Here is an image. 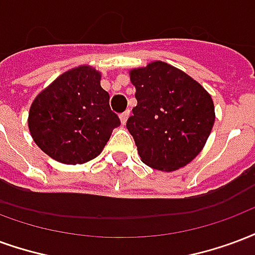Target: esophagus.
<instances>
[{
    "instance_id": "1",
    "label": "esophagus",
    "mask_w": 255,
    "mask_h": 255,
    "mask_svg": "<svg viewBox=\"0 0 255 255\" xmlns=\"http://www.w3.org/2000/svg\"><path fill=\"white\" fill-rule=\"evenodd\" d=\"M128 118H129V111H127V112H124L120 115V122H122V124L124 126L126 123H127Z\"/></svg>"
}]
</instances>
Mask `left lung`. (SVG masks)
Segmentation results:
<instances>
[{
    "mask_svg": "<svg viewBox=\"0 0 255 255\" xmlns=\"http://www.w3.org/2000/svg\"><path fill=\"white\" fill-rule=\"evenodd\" d=\"M137 105L128 119L143 163L173 171L199 155L215 123L211 94L182 70L161 60L129 71Z\"/></svg>",
    "mask_w": 255,
    "mask_h": 255,
    "instance_id": "obj_1",
    "label": "left lung"
}]
</instances>
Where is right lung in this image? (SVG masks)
I'll return each instance as SVG.
<instances>
[{"label": "right lung", "mask_w": 255, "mask_h": 255, "mask_svg": "<svg viewBox=\"0 0 255 255\" xmlns=\"http://www.w3.org/2000/svg\"><path fill=\"white\" fill-rule=\"evenodd\" d=\"M101 73L78 66L37 94L28 127L41 151L66 165H81L103 151L120 119L101 88Z\"/></svg>", "instance_id": "add662e5"}]
</instances>
